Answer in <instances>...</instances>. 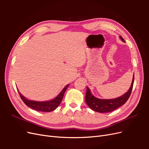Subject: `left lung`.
I'll use <instances>...</instances> for the list:
<instances>
[{"instance_id": "obj_1", "label": "left lung", "mask_w": 149, "mask_h": 149, "mask_svg": "<svg viewBox=\"0 0 149 149\" xmlns=\"http://www.w3.org/2000/svg\"><path fill=\"white\" fill-rule=\"evenodd\" d=\"M120 38L122 41L125 42L123 37H120ZM134 74L133 76L131 85H130V87L128 90V91L126 92L123 96L114 99H111V100H102V99L96 97L93 95L89 88L87 87L86 93L85 96L86 102L89 108H91L92 110L97 112L104 113V112H109L113 111L114 110L118 109V107L124 104L128 100L130 94H131L134 81Z\"/></svg>"}]
</instances>
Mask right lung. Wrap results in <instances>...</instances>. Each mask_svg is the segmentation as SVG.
I'll return each instance as SVG.
<instances>
[{"label": "right lung", "instance_id": "1", "mask_svg": "<svg viewBox=\"0 0 149 149\" xmlns=\"http://www.w3.org/2000/svg\"><path fill=\"white\" fill-rule=\"evenodd\" d=\"M69 84L66 85V86L62 89V91L58 95L52 100L47 101H35L32 100H29L28 99L25 98L22 94L19 91V95L22 99V100L28 107L31 108L38 111L41 112H51L55 110L56 108L60 105L61 103L63 97L64 96V94L66 91V89L68 87Z\"/></svg>", "mask_w": 149, "mask_h": 149}]
</instances>
